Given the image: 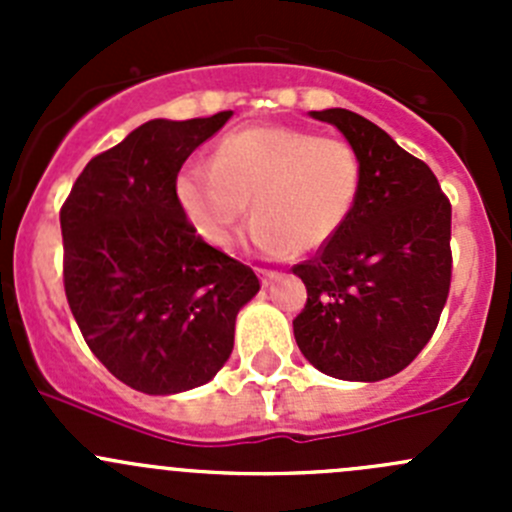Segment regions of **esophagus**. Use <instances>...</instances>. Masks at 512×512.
<instances>
[{
	"instance_id": "obj_1",
	"label": "esophagus",
	"mask_w": 512,
	"mask_h": 512,
	"mask_svg": "<svg viewBox=\"0 0 512 512\" xmlns=\"http://www.w3.org/2000/svg\"><path fill=\"white\" fill-rule=\"evenodd\" d=\"M257 275L262 277V287H270L272 282L280 280V272H277V270H265V267H257Z\"/></svg>"
}]
</instances>
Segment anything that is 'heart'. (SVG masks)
I'll return each instance as SVG.
<instances>
[{"mask_svg": "<svg viewBox=\"0 0 512 512\" xmlns=\"http://www.w3.org/2000/svg\"><path fill=\"white\" fill-rule=\"evenodd\" d=\"M364 188V160L344 138L250 126L220 138L210 163H188L175 198L193 230L225 250L252 200L250 242L272 257L312 252L339 235Z\"/></svg>", "mask_w": 512, "mask_h": 512, "instance_id": "obj_1", "label": "heart"}]
</instances>
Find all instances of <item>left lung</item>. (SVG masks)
I'll return each instance as SVG.
<instances>
[{"label": "left lung", "instance_id": "8db88e82", "mask_svg": "<svg viewBox=\"0 0 512 512\" xmlns=\"http://www.w3.org/2000/svg\"><path fill=\"white\" fill-rule=\"evenodd\" d=\"M364 160L352 218L317 255L292 267L307 304L292 319L299 352L322 374L379 381L433 337L451 289V200L423 160L347 108L312 111Z\"/></svg>", "mask_w": 512, "mask_h": 512}]
</instances>
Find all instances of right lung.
<instances>
[{"instance_id":"add662e5","label":"right lung","mask_w":512,"mask_h":512,"mask_svg":"<svg viewBox=\"0 0 512 512\" xmlns=\"http://www.w3.org/2000/svg\"><path fill=\"white\" fill-rule=\"evenodd\" d=\"M230 116L143 123L91 158L61 205L71 314L96 359L143 394L213 379L260 289L252 267L195 235L175 198L185 160Z\"/></svg>"}]
</instances>
